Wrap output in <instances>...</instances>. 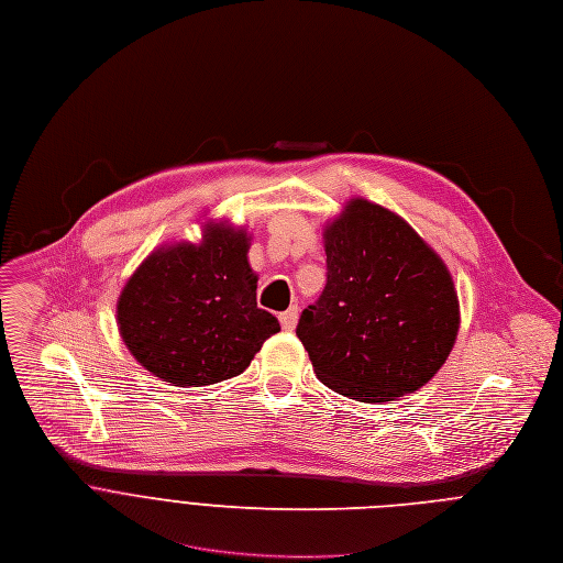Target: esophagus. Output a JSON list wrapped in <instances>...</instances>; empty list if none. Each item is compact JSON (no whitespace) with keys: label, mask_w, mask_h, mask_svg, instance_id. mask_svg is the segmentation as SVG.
<instances>
[{"label":"esophagus","mask_w":563,"mask_h":563,"mask_svg":"<svg viewBox=\"0 0 563 563\" xmlns=\"http://www.w3.org/2000/svg\"><path fill=\"white\" fill-rule=\"evenodd\" d=\"M297 317H299L297 306H290L288 310H284V312L279 314V323H282V328H284V330H292V328H295V323H297Z\"/></svg>","instance_id":"esophagus-1"}]
</instances>
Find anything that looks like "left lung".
I'll return each instance as SVG.
<instances>
[{"label":"left lung","mask_w":563,"mask_h":563,"mask_svg":"<svg viewBox=\"0 0 563 563\" xmlns=\"http://www.w3.org/2000/svg\"><path fill=\"white\" fill-rule=\"evenodd\" d=\"M325 286L297 336L321 384L393 401L428 384L460 330L453 277L395 212L353 199L323 233Z\"/></svg>","instance_id":"obj_1"}]
</instances>
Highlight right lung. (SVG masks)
Returning a JSON list of instances; mask_svg holds the SVG:
<instances>
[{"label": "right lung", "instance_id": "right-lung-1", "mask_svg": "<svg viewBox=\"0 0 563 563\" xmlns=\"http://www.w3.org/2000/svg\"><path fill=\"white\" fill-rule=\"evenodd\" d=\"M244 231L208 227L203 242L153 253L118 303L122 340L155 377L208 386L244 373L279 321L257 306Z\"/></svg>", "mask_w": 563, "mask_h": 563}]
</instances>
